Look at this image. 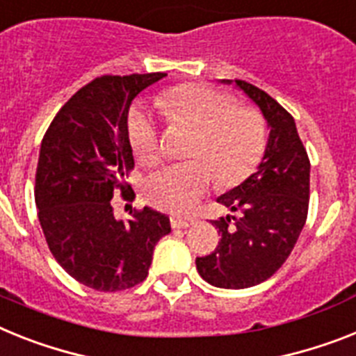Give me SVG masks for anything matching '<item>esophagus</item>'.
I'll use <instances>...</instances> for the list:
<instances>
[{"label":"esophagus","mask_w":356,"mask_h":356,"mask_svg":"<svg viewBox=\"0 0 356 356\" xmlns=\"http://www.w3.org/2000/svg\"><path fill=\"white\" fill-rule=\"evenodd\" d=\"M172 222V228H190L195 224V219H181V217H172L170 219Z\"/></svg>","instance_id":"obj_1"}]
</instances>
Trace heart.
I'll return each mask as SVG.
<instances>
[{
  "instance_id": "b5f03b06",
  "label": "heart",
  "mask_w": 356,
  "mask_h": 356,
  "mask_svg": "<svg viewBox=\"0 0 356 356\" xmlns=\"http://www.w3.org/2000/svg\"><path fill=\"white\" fill-rule=\"evenodd\" d=\"M159 108L175 124L197 130L188 157L152 173L145 183L150 204L170 213H188L219 179L235 186L255 170L266 148L264 119L255 108L238 106L228 94L208 85L188 83L164 92ZM128 137L143 164L161 159L154 113L139 106L130 115Z\"/></svg>"
}]
</instances>
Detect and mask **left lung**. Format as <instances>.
I'll return each instance as SVG.
<instances>
[{
    "label": "left lung",
    "instance_id": "1",
    "mask_svg": "<svg viewBox=\"0 0 356 356\" xmlns=\"http://www.w3.org/2000/svg\"><path fill=\"white\" fill-rule=\"evenodd\" d=\"M220 83L235 85L261 110L270 136L255 173L217 197L238 215L213 220L219 246L195 264L208 284L243 289L270 279L297 244L309 204V159L295 119L273 97L246 81Z\"/></svg>",
    "mask_w": 356,
    "mask_h": 356
}]
</instances>
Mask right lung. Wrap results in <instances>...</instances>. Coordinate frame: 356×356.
<instances>
[{
    "label": "right lung",
    "instance_id": "right-lung-1",
    "mask_svg": "<svg viewBox=\"0 0 356 356\" xmlns=\"http://www.w3.org/2000/svg\"><path fill=\"white\" fill-rule=\"evenodd\" d=\"M166 74L103 76L65 103L43 137L35 172V206L54 259L97 291L143 282L170 219L145 206L134 219L113 217V190L127 195L134 168L128 110L134 97Z\"/></svg>",
    "mask_w": 356,
    "mask_h": 356
}]
</instances>
